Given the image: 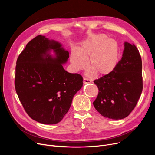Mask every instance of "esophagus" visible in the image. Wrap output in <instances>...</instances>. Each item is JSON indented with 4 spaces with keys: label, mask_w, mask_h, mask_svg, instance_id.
I'll list each match as a JSON object with an SVG mask.
<instances>
[{
    "label": "esophagus",
    "mask_w": 155,
    "mask_h": 155,
    "mask_svg": "<svg viewBox=\"0 0 155 155\" xmlns=\"http://www.w3.org/2000/svg\"><path fill=\"white\" fill-rule=\"evenodd\" d=\"M91 82V80H90V79H87V78H83V83L84 84H87V83H89Z\"/></svg>",
    "instance_id": "1"
}]
</instances>
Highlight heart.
<instances>
[{
    "label": "heart",
    "mask_w": 155,
    "mask_h": 155,
    "mask_svg": "<svg viewBox=\"0 0 155 155\" xmlns=\"http://www.w3.org/2000/svg\"><path fill=\"white\" fill-rule=\"evenodd\" d=\"M119 58L117 42L108 39L105 34L93 35L84 41L77 50L72 51L70 64L74 71L79 72L87 67L91 68L88 76L96 74L99 76L109 75L116 68Z\"/></svg>",
    "instance_id": "b5f03b06"
}]
</instances>
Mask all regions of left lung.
Wrapping results in <instances>:
<instances>
[{
  "label": "left lung",
  "instance_id": "obj_1",
  "mask_svg": "<svg viewBox=\"0 0 155 155\" xmlns=\"http://www.w3.org/2000/svg\"><path fill=\"white\" fill-rule=\"evenodd\" d=\"M142 63L134 45L124 43L122 58L109 75L94 81L98 95L93 102L96 110L109 119L128 116L137 104L143 89Z\"/></svg>",
  "mask_w": 155,
  "mask_h": 155
}]
</instances>
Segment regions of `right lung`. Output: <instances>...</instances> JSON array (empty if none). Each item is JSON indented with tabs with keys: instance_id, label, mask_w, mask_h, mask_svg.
I'll list each match as a JSON object with an SVG mask.
<instances>
[{
	"instance_id": "obj_1",
	"label": "right lung",
	"mask_w": 155,
	"mask_h": 155,
	"mask_svg": "<svg viewBox=\"0 0 155 155\" xmlns=\"http://www.w3.org/2000/svg\"><path fill=\"white\" fill-rule=\"evenodd\" d=\"M51 50L54 57L50 54ZM68 58V51L61 44L41 35L31 40L18 57L15 87L31 119L55 124L67 113L74 95L83 84L81 75L63 68Z\"/></svg>"
}]
</instances>
